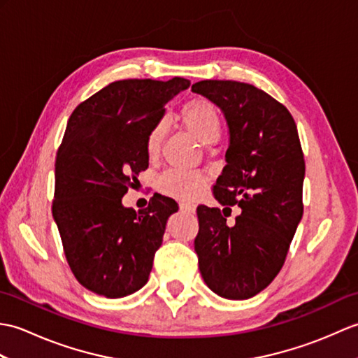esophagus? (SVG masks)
Returning <instances> with one entry per match:
<instances>
[{
    "label": "esophagus",
    "instance_id": "1",
    "mask_svg": "<svg viewBox=\"0 0 358 358\" xmlns=\"http://www.w3.org/2000/svg\"><path fill=\"white\" fill-rule=\"evenodd\" d=\"M180 210H181V212H187V214H192V212H195V206H194V204L181 203V204H180Z\"/></svg>",
    "mask_w": 358,
    "mask_h": 358
}]
</instances>
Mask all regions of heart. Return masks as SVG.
I'll return each mask as SVG.
<instances>
[{"instance_id": "b5f03b06", "label": "heart", "mask_w": 358, "mask_h": 358, "mask_svg": "<svg viewBox=\"0 0 358 358\" xmlns=\"http://www.w3.org/2000/svg\"><path fill=\"white\" fill-rule=\"evenodd\" d=\"M180 120L185 127L203 144H212L222 134V117L217 106L208 98L196 96L189 100L180 112ZM166 134V121L158 120L146 135V154L152 159L159 154ZM204 183V175L196 171L171 167L158 177V189L163 194L177 200H194Z\"/></svg>"}]
</instances>
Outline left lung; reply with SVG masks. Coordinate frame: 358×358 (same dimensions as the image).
Listing matches in <instances>:
<instances>
[{"label":"left lung","mask_w":358,"mask_h":358,"mask_svg":"<svg viewBox=\"0 0 358 358\" xmlns=\"http://www.w3.org/2000/svg\"><path fill=\"white\" fill-rule=\"evenodd\" d=\"M192 90L224 112L231 132L227 164L212 191L224 209L196 208L199 268L215 294L246 300L283 268L303 215L305 157L299 131L283 104L248 83L204 80ZM229 206L242 209L234 227L225 224Z\"/></svg>","instance_id":"left-lung-1"}]
</instances>
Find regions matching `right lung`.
<instances>
[{"label": "right lung", "mask_w": 358, "mask_h": 358, "mask_svg": "<svg viewBox=\"0 0 358 358\" xmlns=\"http://www.w3.org/2000/svg\"><path fill=\"white\" fill-rule=\"evenodd\" d=\"M191 81L120 80L81 101L67 121L55 158L53 220L75 278L108 299L148 283L166 222L178 210L155 194L135 212L121 199L149 166L146 135L164 104Z\"/></svg>", "instance_id": "obj_1"}]
</instances>
